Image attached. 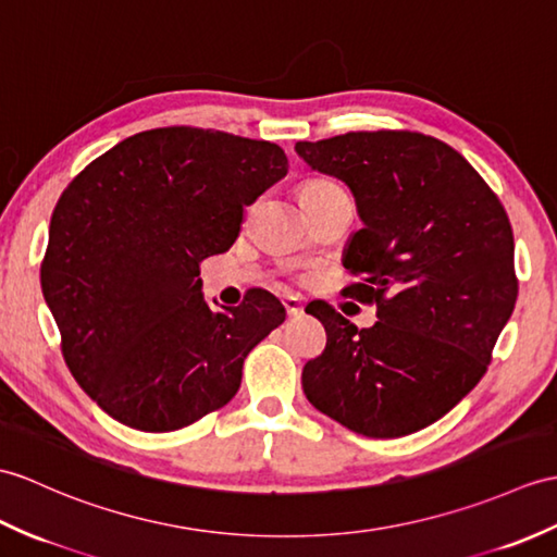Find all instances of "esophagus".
Masks as SVG:
<instances>
[{"mask_svg": "<svg viewBox=\"0 0 557 557\" xmlns=\"http://www.w3.org/2000/svg\"><path fill=\"white\" fill-rule=\"evenodd\" d=\"M282 304H284V310H287L289 318H299L304 313V306L299 299H296V296H284Z\"/></svg>", "mask_w": 557, "mask_h": 557, "instance_id": "esophagus-1", "label": "esophagus"}]
</instances>
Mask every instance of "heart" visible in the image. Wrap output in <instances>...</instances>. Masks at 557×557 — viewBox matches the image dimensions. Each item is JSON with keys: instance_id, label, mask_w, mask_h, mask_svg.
<instances>
[{"instance_id": "b5f03b06", "label": "heart", "mask_w": 557, "mask_h": 557, "mask_svg": "<svg viewBox=\"0 0 557 557\" xmlns=\"http://www.w3.org/2000/svg\"><path fill=\"white\" fill-rule=\"evenodd\" d=\"M337 194H344V189L337 183H332V180H327V177H310L299 187L301 203L322 201V199L337 197Z\"/></svg>"}]
</instances>
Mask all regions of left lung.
Returning <instances> with one entry per match:
<instances>
[{"instance_id":"left-lung-1","label":"left lung","mask_w":557,"mask_h":557,"mask_svg":"<svg viewBox=\"0 0 557 557\" xmlns=\"http://www.w3.org/2000/svg\"><path fill=\"white\" fill-rule=\"evenodd\" d=\"M313 171L351 187L360 227L344 294L377 306L358 330L330 304H308L327 332L304 366L306 398L370 438L444 418L484 377L517 301L515 239L500 199L446 141L360 131L296 141Z\"/></svg>"}]
</instances>
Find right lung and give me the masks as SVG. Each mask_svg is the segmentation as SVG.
I'll list each match as a JSON object with an SVG mask.
<instances>
[{
  "label": "right lung",
  "mask_w": 557,
  "mask_h": 557,
  "mask_svg": "<svg viewBox=\"0 0 557 557\" xmlns=\"http://www.w3.org/2000/svg\"><path fill=\"white\" fill-rule=\"evenodd\" d=\"M287 171L273 141L173 125L119 141L63 189L42 294L71 374L113 420L173 432L237 394L244 358L284 308L253 289L218 313L199 263L235 244L244 206Z\"/></svg>",
  "instance_id": "add662e5"
}]
</instances>
